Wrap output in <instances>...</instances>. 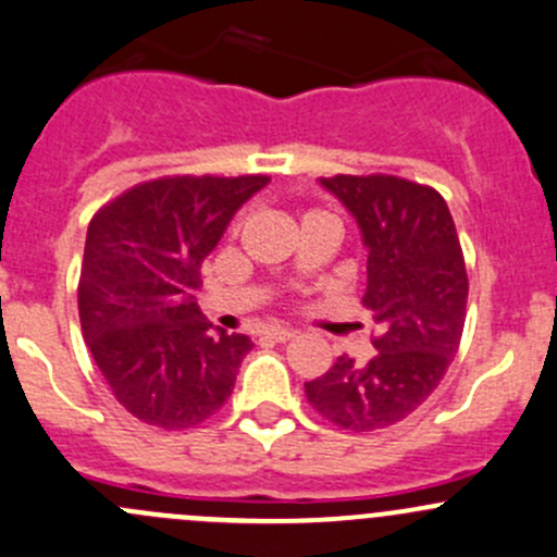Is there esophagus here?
Returning a JSON list of instances; mask_svg holds the SVG:
<instances>
[{
	"mask_svg": "<svg viewBox=\"0 0 557 557\" xmlns=\"http://www.w3.org/2000/svg\"><path fill=\"white\" fill-rule=\"evenodd\" d=\"M263 336H267V338H272V342H280V344H285V342H290V338L296 336V331H294V327L272 325V327H267V331H263Z\"/></svg>",
	"mask_w": 557,
	"mask_h": 557,
	"instance_id": "34e87169",
	"label": "esophagus"
}]
</instances>
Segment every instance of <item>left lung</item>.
I'll use <instances>...</instances> for the list:
<instances>
[{
    "label": "left lung",
    "mask_w": 557,
    "mask_h": 557,
    "mask_svg": "<svg viewBox=\"0 0 557 557\" xmlns=\"http://www.w3.org/2000/svg\"><path fill=\"white\" fill-rule=\"evenodd\" d=\"M357 221L368 250L362 304L379 336L360 366L342 355L304 384L314 411L352 432L395 424L446 376L467 314V269L446 200L395 175L320 178Z\"/></svg>",
    "instance_id": "8db88e82"
}]
</instances>
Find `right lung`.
Returning <instances> with one entry per match:
<instances>
[{
	"label": "right lung",
	"instance_id": "right-lung-1",
	"mask_svg": "<svg viewBox=\"0 0 557 557\" xmlns=\"http://www.w3.org/2000/svg\"><path fill=\"white\" fill-rule=\"evenodd\" d=\"M267 175H173L103 205L87 226L79 323L116 400L162 430L213 417L232 395L245 333L208 323L200 267Z\"/></svg>",
	"mask_w": 557,
	"mask_h": 557
}]
</instances>
